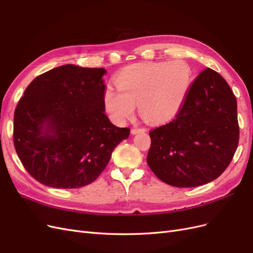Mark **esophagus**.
Listing matches in <instances>:
<instances>
[{
  "instance_id": "esophagus-1",
  "label": "esophagus",
  "mask_w": 253,
  "mask_h": 253,
  "mask_svg": "<svg viewBox=\"0 0 253 253\" xmlns=\"http://www.w3.org/2000/svg\"><path fill=\"white\" fill-rule=\"evenodd\" d=\"M145 131H147V129L143 128V127H133L131 133H132L133 135H136V134H138V133H143V132H145Z\"/></svg>"
}]
</instances>
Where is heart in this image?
<instances>
[{"instance_id":"b5f03b06","label":"heart","mask_w":253,"mask_h":253,"mask_svg":"<svg viewBox=\"0 0 253 253\" xmlns=\"http://www.w3.org/2000/svg\"><path fill=\"white\" fill-rule=\"evenodd\" d=\"M118 89L104 91L108 113L117 122L131 118L138 103L141 116L152 124L170 121L181 110L192 85L191 68L179 61L131 64L115 77Z\"/></svg>"}]
</instances>
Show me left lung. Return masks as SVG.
Returning a JSON list of instances; mask_svg holds the SVG:
<instances>
[{
  "label": "left lung",
  "mask_w": 253,
  "mask_h": 253,
  "mask_svg": "<svg viewBox=\"0 0 253 253\" xmlns=\"http://www.w3.org/2000/svg\"><path fill=\"white\" fill-rule=\"evenodd\" d=\"M239 136L233 91L218 73L207 68L192 83L175 119L150 132L147 163L168 185L202 186L227 169Z\"/></svg>",
  "instance_id": "obj_1"
}]
</instances>
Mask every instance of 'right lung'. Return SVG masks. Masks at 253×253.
Listing matches in <instances>:
<instances>
[{
    "label": "right lung",
    "instance_id": "add662e5",
    "mask_svg": "<svg viewBox=\"0 0 253 253\" xmlns=\"http://www.w3.org/2000/svg\"><path fill=\"white\" fill-rule=\"evenodd\" d=\"M104 68L66 64L29 84L14 111L13 143L42 185L75 189L93 182L129 135L104 114Z\"/></svg>",
    "mask_w": 253,
    "mask_h": 253
}]
</instances>
